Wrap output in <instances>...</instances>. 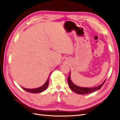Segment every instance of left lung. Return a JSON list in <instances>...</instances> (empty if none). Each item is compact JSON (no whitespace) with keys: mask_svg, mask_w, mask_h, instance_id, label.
<instances>
[{"mask_svg":"<svg viewBox=\"0 0 120 120\" xmlns=\"http://www.w3.org/2000/svg\"><path fill=\"white\" fill-rule=\"evenodd\" d=\"M68 81L69 86L70 88L74 91V92L77 93L79 95H86V94H88L93 93L94 92H95L96 90H100L106 81V79L102 82L101 84L97 86L93 87V88H86V87H81L78 86L77 85H75L74 82H72L71 79V71L70 72V75L68 77Z\"/></svg>","mask_w":120,"mask_h":120,"instance_id":"left-lung-1","label":"left lung"}]
</instances>
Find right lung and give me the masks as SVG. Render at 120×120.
Segmentation results:
<instances>
[{
    "instance_id": "obj_1",
    "label": "right lung",
    "mask_w": 120,
    "mask_h": 120,
    "mask_svg": "<svg viewBox=\"0 0 120 120\" xmlns=\"http://www.w3.org/2000/svg\"><path fill=\"white\" fill-rule=\"evenodd\" d=\"M49 84V77H48L46 82L44 83V84H43L42 86L38 87V88H34V89H27V88H23V87H22V86L21 87L25 90H26V92H28L29 93H34V94H37V93H41L43 91H45V90L47 89V88H48Z\"/></svg>"
}]
</instances>
